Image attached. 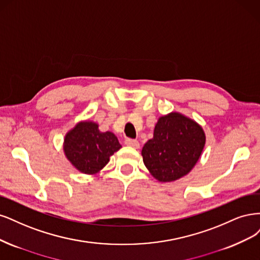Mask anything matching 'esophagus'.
<instances>
[{
	"mask_svg": "<svg viewBox=\"0 0 260 260\" xmlns=\"http://www.w3.org/2000/svg\"><path fill=\"white\" fill-rule=\"evenodd\" d=\"M125 145L126 146H129V147H133L135 149H138L139 148V142L135 139H125Z\"/></svg>",
	"mask_w": 260,
	"mask_h": 260,
	"instance_id": "1",
	"label": "esophagus"
}]
</instances>
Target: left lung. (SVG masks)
Listing matches in <instances>:
<instances>
[{
  "mask_svg": "<svg viewBox=\"0 0 260 260\" xmlns=\"http://www.w3.org/2000/svg\"><path fill=\"white\" fill-rule=\"evenodd\" d=\"M205 139L203 128L196 121L179 112H171L157 120L153 138L146 142L141 155L156 180L175 181L193 169Z\"/></svg>",
  "mask_w": 260,
  "mask_h": 260,
  "instance_id": "obj_1",
  "label": "left lung"
}]
</instances>
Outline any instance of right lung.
Here are the masks:
<instances>
[{"instance_id": "add662e5", "label": "right lung", "mask_w": 260, "mask_h": 260, "mask_svg": "<svg viewBox=\"0 0 260 260\" xmlns=\"http://www.w3.org/2000/svg\"><path fill=\"white\" fill-rule=\"evenodd\" d=\"M122 146L113 133L100 132L91 121L79 122L66 134L63 151L79 172L95 175L108 164L110 156Z\"/></svg>"}]
</instances>
